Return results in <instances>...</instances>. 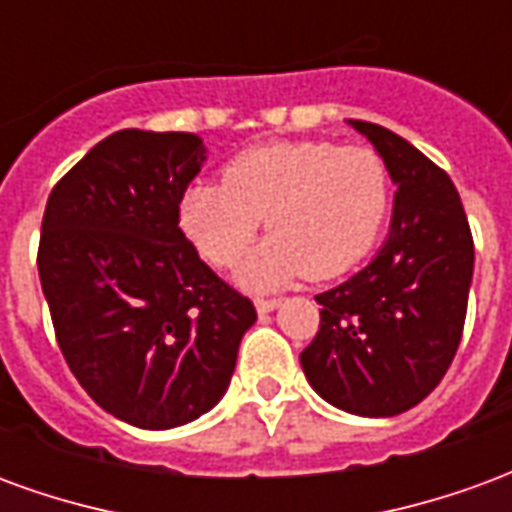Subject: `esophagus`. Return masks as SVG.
I'll return each mask as SVG.
<instances>
[{
	"instance_id": "34e87169",
	"label": "esophagus",
	"mask_w": 512,
	"mask_h": 512,
	"mask_svg": "<svg viewBox=\"0 0 512 512\" xmlns=\"http://www.w3.org/2000/svg\"><path fill=\"white\" fill-rule=\"evenodd\" d=\"M255 307L260 315H266V312H274L279 307V299H255Z\"/></svg>"
}]
</instances>
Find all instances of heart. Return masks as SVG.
Returning <instances> with one entry per match:
<instances>
[{"label": "heart", "instance_id": "1", "mask_svg": "<svg viewBox=\"0 0 512 512\" xmlns=\"http://www.w3.org/2000/svg\"><path fill=\"white\" fill-rule=\"evenodd\" d=\"M222 178L183 191L178 224L208 263L227 268L266 219L271 235L241 271L249 288L351 271L373 252L392 208L389 167L365 145L301 139L249 147Z\"/></svg>", "mask_w": 512, "mask_h": 512}]
</instances>
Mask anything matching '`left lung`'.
<instances>
[{"instance_id": "left-lung-1", "label": "left lung", "mask_w": 512, "mask_h": 512, "mask_svg": "<svg viewBox=\"0 0 512 512\" xmlns=\"http://www.w3.org/2000/svg\"><path fill=\"white\" fill-rule=\"evenodd\" d=\"M384 158L395 191L386 244L318 293L321 326L301 367L312 389L359 417H395L439 386L461 345L474 241L450 175L403 136L348 120Z\"/></svg>"}]
</instances>
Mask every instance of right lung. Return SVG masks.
Segmentation results:
<instances>
[{"label": "right lung", "instance_id": "add662e5", "mask_svg": "<svg viewBox=\"0 0 512 512\" xmlns=\"http://www.w3.org/2000/svg\"><path fill=\"white\" fill-rule=\"evenodd\" d=\"M205 145L183 131L106 136L51 189L38 271L76 381L112 417L186 425L230 386L255 304L178 227Z\"/></svg>", "mask_w": 512, "mask_h": 512}]
</instances>
